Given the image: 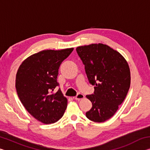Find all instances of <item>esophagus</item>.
<instances>
[{
	"label": "esophagus",
	"instance_id": "esophagus-1",
	"mask_svg": "<svg viewBox=\"0 0 150 150\" xmlns=\"http://www.w3.org/2000/svg\"><path fill=\"white\" fill-rule=\"evenodd\" d=\"M85 98V96L81 93L77 94V96H75L73 97V98L75 100H81V99H83V98Z\"/></svg>",
	"mask_w": 150,
	"mask_h": 150
}]
</instances>
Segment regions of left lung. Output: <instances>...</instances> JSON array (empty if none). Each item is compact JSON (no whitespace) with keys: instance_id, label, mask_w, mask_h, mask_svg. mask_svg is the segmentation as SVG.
<instances>
[{"instance_id":"left-lung-1","label":"left lung","mask_w":150,"mask_h":150,"mask_svg":"<svg viewBox=\"0 0 150 150\" xmlns=\"http://www.w3.org/2000/svg\"><path fill=\"white\" fill-rule=\"evenodd\" d=\"M79 56L85 65L94 94L87 95L93 106L86 116L95 122H103L115 115L125 99L130 86L128 63L117 51L103 44L77 47Z\"/></svg>"}]
</instances>
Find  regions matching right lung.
Returning <instances> with one entry per match:
<instances>
[{"instance_id": "1", "label": "right lung", "mask_w": 150, "mask_h": 150, "mask_svg": "<svg viewBox=\"0 0 150 150\" xmlns=\"http://www.w3.org/2000/svg\"><path fill=\"white\" fill-rule=\"evenodd\" d=\"M73 48L47 50L26 58L18 69L16 88L18 96L27 111L36 120L48 124L59 120L64 114L67 99L57 82L61 63Z\"/></svg>"}]
</instances>
